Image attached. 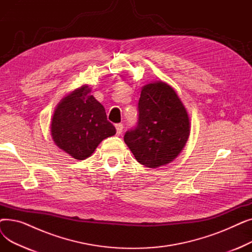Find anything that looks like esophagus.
<instances>
[{
	"instance_id": "1",
	"label": "esophagus",
	"mask_w": 252,
	"mask_h": 252,
	"mask_svg": "<svg viewBox=\"0 0 252 252\" xmlns=\"http://www.w3.org/2000/svg\"><path fill=\"white\" fill-rule=\"evenodd\" d=\"M115 128H116V134L117 135H121L123 133V129H124V126L122 124H116L115 125Z\"/></svg>"
}]
</instances>
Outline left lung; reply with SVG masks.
<instances>
[{
	"instance_id": "1",
	"label": "left lung",
	"mask_w": 252,
	"mask_h": 252,
	"mask_svg": "<svg viewBox=\"0 0 252 252\" xmlns=\"http://www.w3.org/2000/svg\"><path fill=\"white\" fill-rule=\"evenodd\" d=\"M138 108V126L124 138L137 161L150 168L174 161L191 129L187 109L175 89L164 82L143 86Z\"/></svg>"
}]
</instances>
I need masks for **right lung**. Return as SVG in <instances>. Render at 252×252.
<instances>
[{"mask_svg": "<svg viewBox=\"0 0 252 252\" xmlns=\"http://www.w3.org/2000/svg\"><path fill=\"white\" fill-rule=\"evenodd\" d=\"M84 85L70 92L57 104L51 119V136L55 145L77 160L90 157L116 129L107 121L104 106Z\"/></svg>", "mask_w": 252, "mask_h": 252, "instance_id": "obj_1", "label": "right lung"}]
</instances>
